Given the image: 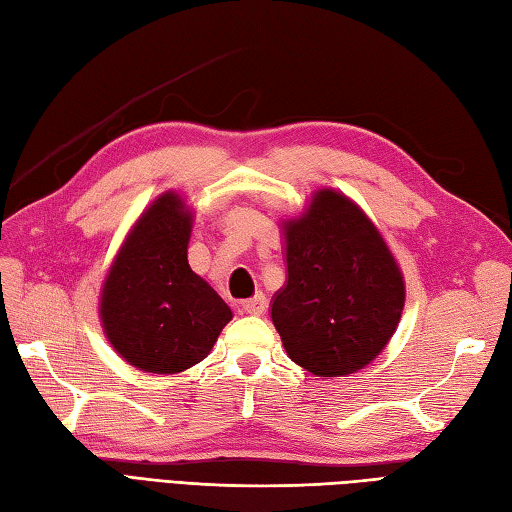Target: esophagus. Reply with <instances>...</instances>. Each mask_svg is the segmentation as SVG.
<instances>
[{"label": "esophagus", "mask_w": 512, "mask_h": 512, "mask_svg": "<svg viewBox=\"0 0 512 512\" xmlns=\"http://www.w3.org/2000/svg\"><path fill=\"white\" fill-rule=\"evenodd\" d=\"M242 312L244 314H253V317H259V314L266 312V297L262 292H257L255 297H250L242 303Z\"/></svg>", "instance_id": "1"}]
</instances>
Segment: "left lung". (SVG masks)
<instances>
[{
  "label": "left lung",
  "instance_id": "8db88e82",
  "mask_svg": "<svg viewBox=\"0 0 512 512\" xmlns=\"http://www.w3.org/2000/svg\"><path fill=\"white\" fill-rule=\"evenodd\" d=\"M286 284L270 319L286 354L314 376L367 367L385 350L405 308V277L378 226L352 198L317 189L281 220Z\"/></svg>",
  "mask_w": 512,
  "mask_h": 512
}]
</instances>
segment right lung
<instances>
[{"instance_id":"right-lung-1","label":"right lung","mask_w":512,"mask_h":512,"mask_svg":"<svg viewBox=\"0 0 512 512\" xmlns=\"http://www.w3.org/2000/svg\"><path fill=\"white\" fill-rule=\"evenodd\" d=\"M193 217L178 191L160 193L129 228L103 279L105 339L147 374H180L198 365L233 319L224 299L189 266Z\"/></svg>"}]
</instances>
